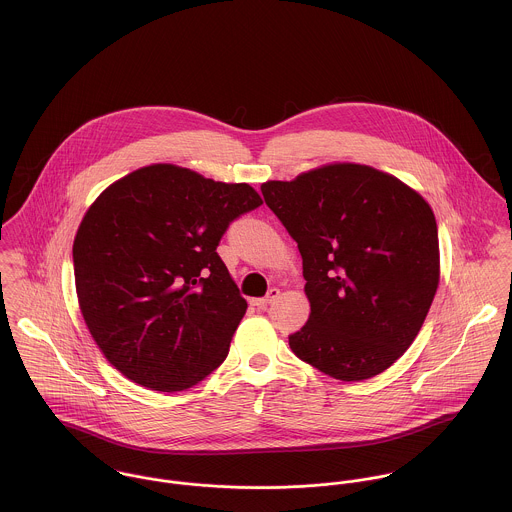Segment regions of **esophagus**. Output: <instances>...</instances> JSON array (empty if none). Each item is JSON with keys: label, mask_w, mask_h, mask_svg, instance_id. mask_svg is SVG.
<instances>
[{"label": "esophagus", "mask_w": 512, "mask_h": 512, "mask_svg": "<svg viewBox=\"0 0 512 512\" xmlns=\"http://www.w3.org/2000/svg\"><path fill=\"white\" fill-rule=\"evenodd\" d=\"M278 296H280V290H278V288H271L265 298H257V300H253V304L259 306V308H265V306L273 304Z\"/></svg>", "instance_id": "obj_1"}]
</instances>
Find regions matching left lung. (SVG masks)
Here are the masks:
<instances>
[{
	"mask_svg": "<svg viewBox=\"0 0 512 512\" xmlns=\"http://www.w3.org/2000/svg\"><path fill=\"white\" fill-rule=\"evenodd\" d=\"M298 243L312 314L288 337L319 372L368 380L409 349L438 288V230L427 200L368 165L333 163L261 185Z\"/></svg>",
	"mask_w": 512,
	"mask_h": 512,
	"instance_id": "obj_1",
	"label": "left lung"
}]
</instances>
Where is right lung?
<instances>
[{
  "mask_svg": "<svg viewBox=\"0 0 512 512\" xmlns=\"http://www.w3.org/2000/svg\"><path fill=\"white\" fill-rule=\"evenodd\" d=\"M261 204L247 183L156 163L89 206L74 239L79 310L128 380L181 392L226 360L247 302L216 247Z\"/></svg>",
  "mask_w": 512,
  "mask_h": 512,
  "instance_id": "obj_1",
  "label": "right lung"
}]
</instances>
